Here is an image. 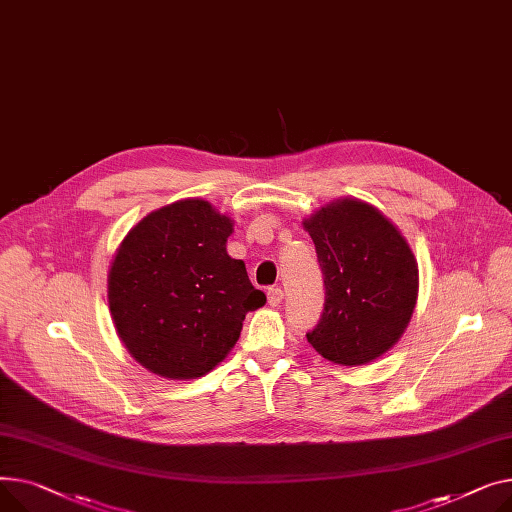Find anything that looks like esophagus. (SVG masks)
I'll list each match as a JSON object with an SVG mask.
<instances>
[{"mask_svg": "<svg viewBox=\"0 0 512 512\" xmlns=\"http://www.w3.org/2000/svg\"><path fill=\"white\" fill-rule=\"evenodd\" d=\"M268 304L273 306V308H277L281 302H283V291H281V287H273V289H268Z\"/></svg>", "mask_w": 512, "mask_h": 512, "instance_id": "esophagus-1", "label": "esophagus"}]
</instances>
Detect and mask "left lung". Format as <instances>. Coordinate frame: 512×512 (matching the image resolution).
Segmentation results:
<instances>
[{"label":"left lung","mask_w":512,"mask_h":512,"mask_svg":"<svg viewBox=\"0 0 512 512\" xmlns=\"http://www.w3.org/2000/svg\"><path fill=\"white\" fill-rule=\"evenodd\" d=\"M324 277V312L308 343L328 362L362 366L393 347L411 320L419 273L401 231L357 198L304 221Z\"/></svg>","instance_id":"left-lung-1"}]
</instances>
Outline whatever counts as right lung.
Segmentation results:
<instances>
[{
    "label": "right lung",
    "instance_id": "right-lung-1",
    "mask_svg": "<svg viewBox=\"0 0 512 512\" xmlns=\"http://www.w3.org/2000/svg\"><path fill=\"white\" fill-rule=\"evenodd\" d=\"M233 221L186 198L134 225L109 275V310L119 339L148 372L171 380L208 374L227 357L244 318L266 304L246 264L227 254Z\"/></svg>",
    "mask_w": 512,
    "mask_h": 512
}]
</instances>
